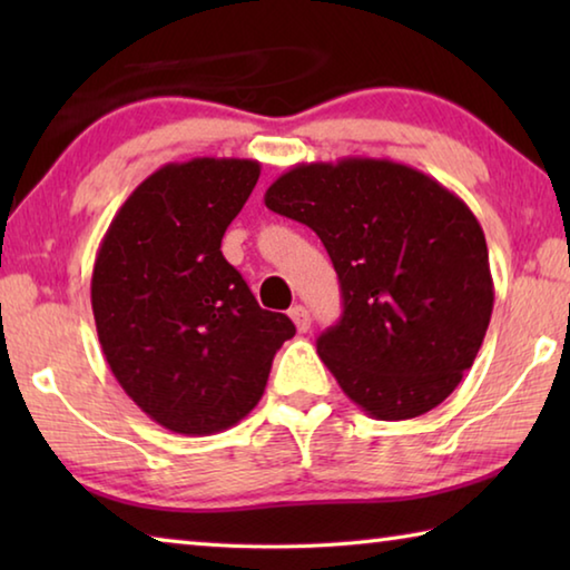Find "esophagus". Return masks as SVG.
<instances>
[{"label": "esophagus", "mask_w": 570, "mask_h": 570, "mask_svg": "<svg viewBox=\"0 0 570 570\" xmlns=\"http://www.w3.org/2000/svg\"><path fill=\"white\" fill-rule=\"evenodd\" d=\"M288 316H292V322L296 324L298 332H308V326H312V314H308L306 306L302 304L288 308Z\"/></svg>", "instance_id": "obj_1"}]
</instances>
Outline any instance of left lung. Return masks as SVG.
Returning <instances> with one entry per match:
<instances>
[{"label": "left lung", "instance_id": "1", "mask_svg": "<svg viewBox=\"0 0 570 570\" xmlns=\"http://www.w3.org/2000/svg\"><path fill=\"white\" fill-rule=\"evenodd\" d=\"M266 208L322 238L344 312L316 352L346 397L377 420L438 407L475 362L493 314L485 234L462 200L377 158L298 163Z\"/></svg>", "mask_w": 570, "mask_h": 570}]
</instances>
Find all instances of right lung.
Wrapping results in <instances>:
<instances>
[{
  "label": "right lung",
  "instance_id": "obj_1",
  "mask_svg": "<svg viewBox=\"0 0 570 570\" xmlns=\"http://www.w3.org/2000/svg\"><path fill=\"white\" fill-rule=\"evenodd\" d=\"M262 166L244 158L168 163L115 214L92 268V314L115 380L178 435L234 428L296 334L266 312L220 254Z\"/></svg>",
  "mask_w": 570,
  "mask_h": 570
}]
</instances>
